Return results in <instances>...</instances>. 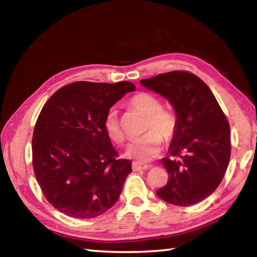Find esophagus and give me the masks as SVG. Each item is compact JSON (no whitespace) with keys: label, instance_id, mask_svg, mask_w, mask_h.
<instances>
[{"label":"esophagus","instance_id":"obj_1","mask_svg":"<svg viewBox=\"0 0 257 257\" xmlns=\"http://www.w3.org/2000/svg\"><path fill=\"white\" fill-rule=\"evenodd\" d=\"M151 165L149 164H144V163H139V162H134L133 163V169L135 171H141V170H147L150 169Z\"/></svg>","mask_w":257,"mask_h":257}]
</instances>
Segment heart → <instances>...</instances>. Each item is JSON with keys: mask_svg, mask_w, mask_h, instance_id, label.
Returning <instances> with one entry per match:
<instances>
[{"mask_svg": "<svg viewBox=\"0 0 257 257\" xmlns=\"http://www.w3.org/2000/svg\"><path fill=\"white\" fill-rule=\"evenodd\" d=\"M129 105L146 115L145 133L135 139L125 149V156L139 162H146L156 158L162 151L163 138L170 141L177 133L178 119L175 112L163 107L161 98L154 94L141 92L129 99ZM103 127L112 142L120 144L123 142V132L121 129L118 112L114 108L108 110L104 116Z\"/></svg>", "mask_w": 257, "mask_h": 257, "instance_id": "obj_1", "label": "heart"}]
</instances>
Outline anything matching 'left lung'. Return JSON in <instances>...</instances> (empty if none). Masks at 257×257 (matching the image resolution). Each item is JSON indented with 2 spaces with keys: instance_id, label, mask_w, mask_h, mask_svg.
Instances as JSON below:
<instances>
[{
  "instance_id": "obj_1",
  "label": "left lung",
  "mask_w": 257,
  "mask_h": 257,
  "mask_svg": "<svg viewBox=\"0 0 257 257\" xmlns=\"http://www.w3.org/2000/svg\"><path fill=\"white\" fill-rule=\"evenodd\" d=\"M141 84L167 98L178 119L169 155L161 160L169 181L156 194L178 206L199 203L221 184L231 155L222 108L205 82L189 71L161 73Z\"/></svg>"
}]
</instances>
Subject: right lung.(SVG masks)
<instances>
[{"mask_svg":"<svg viewBox=\"0 0 257 257\" xmlns=\"http://www.w3.org/2000/svg\"><path fill=\"white\" fill-rule=\"evenodd\" d=\"M135 89L129 81H76L44 104L33 134V168L47 202L59 212L92 219L118 201L132 162L118 159L103 121Z\"/></svg>","mask_w":257,"mask_h":257,"instance_id":"right-lung-1","label":"right lung"}]
</instances>
